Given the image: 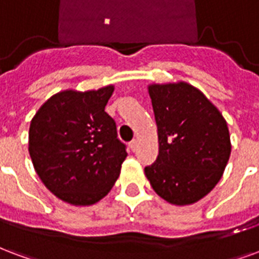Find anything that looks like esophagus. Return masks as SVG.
Segmentation results:
<instances>
[{
  "label": "esophagus",
  "mask_w": 259,
  "mask_h": 259,
  "mask_svg": "<svg viewBox=\"0 0 259 259\" xmlns=\"http://www.w3.org/2000/svg\"><path fill=\"white\" fill-rule=\"evenodd\" d=\"M129 147H130V149L135 152L136 149H137V140H132V141L129 143Z\"/></svg>",
  "instance_id": "1"
}]
</instances>
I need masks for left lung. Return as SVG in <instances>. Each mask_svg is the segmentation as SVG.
<instances>
[{
  "instance_id": "left-lung-1",
  "label": "left lung",
  "mask_w": 259,
  "mask_h": 259,
  "mask_svg": "<svg viewBox=\"0 0 259 259\" xmlns=\"http://www.w3.org/2000/svg\"><path fill=\"white\" fill-rule=\"evenodd\" d=\"M158 126V158L144 168L166 202L192 204L221 180L231 155L227 120L202 92L187 82L148 86Z\"/></svg>"
}]
</instances>
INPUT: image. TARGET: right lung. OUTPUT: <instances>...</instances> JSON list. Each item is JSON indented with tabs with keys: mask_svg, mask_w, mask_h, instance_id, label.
Wrapping results in <instances>:
<instances>
[{
	"mask_svg": "<svg viewBox=\"0 0 259 259\" xmlns=\"http://www.w3.org/2000/svg\"><path fill=\"white\" fill-rule=\"evenodd\" d=\"M112 92V85L59 92L30 123L28 152L38 177L72 206H91L104 198L127 156L115 120L104 111Z\"/></svg>",
	"mask_w": 259,
	"mask_h": 259,
	"instance_id": "right-lung-1",
	"label": "right lung"
}]
</instances>
